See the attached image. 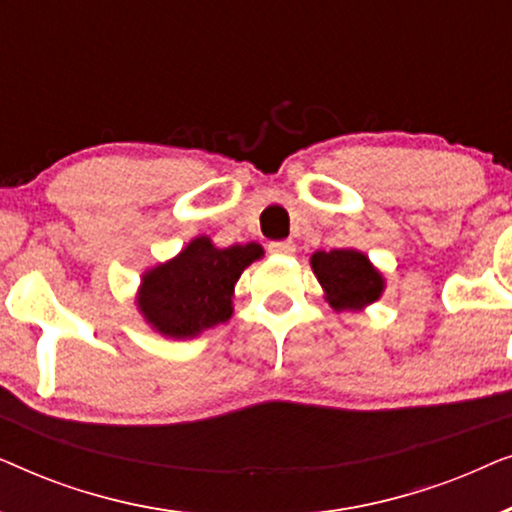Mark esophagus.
<instances>
[{
	"label": "esophagus",
	"mask_w": 512,
	"mask_h": 512,
	"mask_svg": "<svg viewBox=\"0 0 512 512\" xmlns=\"http://www.w3.org/2000/svg\"><path fill=\"white\" fill-rule=\"evenodd\" d=\"M268 251H270V254H277V256H291V254H296V244H293V242H272Z\"/></svg>",
	"instance_id": "34e87169"
}]
</instances>
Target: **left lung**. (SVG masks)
<instances>
[{"instance_id": "obj_1", "label": "left lung", "mask_w": 512, "mask_h": 512, "mask_svg": "<svg viewBox=\"0 0 512 512\" xmlns=\"http://www.w3.org/2000/svg\"><path fill=\"white\" fill-rule=\"evenodd\" d=\"M314 277L324 289L326 303L335 312H361L377 303L387 279L359 249L314 251L310 256Z\"/></svg>"}]
</instances>
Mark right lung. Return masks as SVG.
I'll return each mask as SVG.
<instances>
[{"label": "right lung", "instance_id": "right-lung-1", "mask_svg": "<svg viewBox=\"0 0 512 512\" xmlns=\"http://www.w3.org/2000/svg\"><path fill=\"white\" fill-rule=\"evenodd\" d=\"M261 256L256 242L219 249L207 235L193 237L170 261L144 270L137 312L163 338H198L233 317L237 279Z\"/></svg>", "mask_w": 512, "mask_h": 512}]
</instances>
